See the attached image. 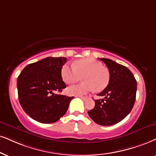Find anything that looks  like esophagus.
<instances>
[{
	"label": "esophagus",
	"instance_id": "1",
	"mask_svg": "<svg viewBox=\"0 0 156 156\" xmlns=\"http://www.w3.org/2000/svg\"><path fill=\"white\" fill-rule=\"evenodd\" d=\"M79 97L81 98L83 101H86V100L87 99V97H84V96H79Z\"/></svg>",
	"mask_w": 156,
	"mask_h": 156
}]
</instances>
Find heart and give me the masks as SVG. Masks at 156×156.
<instances>
[{"instance_id": "obj_1", "label": "heart", "mask_w": 156, "mask_h": 156, "mask_svg": "<svg viewBox=\"0 0 156 156\" xmlns=\"http://www.w3.org/2000/svg\"><path fill=\"white\" fill-rule=\"evenodd\" d=\"M61 76L66 83L78 81L82 77L84 82L68 88V94L82 96L92 91L101 92L107 87L110 74L101 62L90 58L81 59L73 65L66 64L61 69Z\"/></svg>"}]
</instances>
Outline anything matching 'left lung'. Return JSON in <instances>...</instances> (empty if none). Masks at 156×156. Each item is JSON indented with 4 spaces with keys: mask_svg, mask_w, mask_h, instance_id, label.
I'll list each match as a JSON object with an SVG mask.
<instances>
[{
    "mask_svg": "<svg viewBox=\"0 0 156 156\" xmlns=\"http://www.w3.org/2000/svg\"><path fill=\"white\" fill-rule=\"evenodd\" d=\"M109 69L110 81L103 91V96L95 100V106L88 112V115L98 125H115L125 118L133 108L137 91V81L127 67L106 58H99Z\"/></svg>",
    "mask_w": 156,
    "mask_h": 156,
    "instance_id": "obj_1",
    "label": "left lung"
}]
</instances>
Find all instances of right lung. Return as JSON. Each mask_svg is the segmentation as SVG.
I'll return each mask as SVG.
<instances>
[{
	"label": "right lung",
	"mask_w": 156,
	"mask_h": 156,
	"mask_svg": "<svg viewBox=\"0 0 156 156\" xmlns=\"http://www.w3.org/2000/svg\"><path fill=\"white\" fill-rule=\"evenodd\" d=\"M66 58L48 57L28 65L17 78L19 103L31 118L41 123H53L66 113L73 97L55 94L66 85L61 69Z\"/></svg>",
	"instance_id": "obj_1"
}]
</instances>
